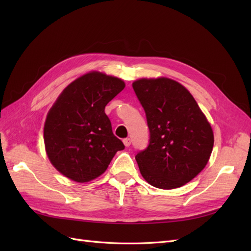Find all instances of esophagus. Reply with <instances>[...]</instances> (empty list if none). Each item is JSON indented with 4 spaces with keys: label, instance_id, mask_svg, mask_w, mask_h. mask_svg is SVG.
<instances>
[{
    "label": "esophagus",
    "instance_id": "1",
    "mask_svg": "<svg viewBox=\"0 0 251 251\" xmlns=\"http://www.w3.org/2000/svg\"><path fill=\"white\" fill-rule=\"evenodd\" d=\"M124 144H125L126 147H130V146H131V139H130V138L124 139Z\"/></svg>",
    "mask_w": 251,
    "mask_h": 251
}]
</instances>
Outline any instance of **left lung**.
<instances>
[{"mask_svg":"<svg viewBox=\"0 0 251 251\" xmlns=\"http://www.w3.org/2000/svg\"><path fill=\"white\" fill-rule=\"evenodd\" d=\"M146 112L150 142L135 156L151 185L173 189L193 180L207 164L214 133L193 95L166 77L133 82Z\"/></svg>","mask_w":251,"mask_h":251,"instance_id":"obj_1","label":"left lung"}]
</instances>
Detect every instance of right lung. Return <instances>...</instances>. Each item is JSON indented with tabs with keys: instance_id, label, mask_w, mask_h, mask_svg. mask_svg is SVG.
Returning <instances> with one entry per match:
<instances>
[{
	"instance_id": "right-lung-1",
	"label": "right lung",
	"mask_w": 251,
	"mask_h": 251,
	"mask_svg": "<svg viewBox=\"0 0 251 251\" xmlns=\"http://www.w3.org/2000/svg\"><path fill=\"white\" fill-rule=\"evenodd\" d=\"M125 87L120 78L93 71L71 82L52 105L44 126L45 148L67 178L79 183L97 178L125 149L104 113Z\"/></svg>"
}]
</instances>
